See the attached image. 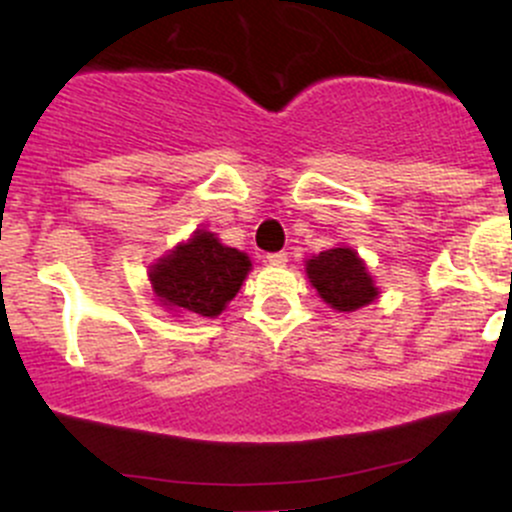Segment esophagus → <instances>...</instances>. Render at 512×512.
<instances>
[{
  "label": "esophagus",
  "instance_id": "obj_1",
  "mask_svg": "<svg viewBox=\"0 0 512 512\" xmlns=\"http://www.w3.org/2000/svg\"><path fill=\"white\" fill-rule=\"evenodd\" d=\"M267 262H270V265L282 267V265H287V262H289V255H287V252H270V255H267Z\"/></svg>",
  "mask_w": 512,
  "mask_h": 512
}]
</instances>
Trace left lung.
<instances>
[{
  "instance_id": "8db88e82",
  "label": "left lung",
  "mask_w": 512,
  "mask_h": 512,
  "mask_svg": "<svg viewBox=\"0 0 512 512\" xmlns=\"http://www.w3.org/2000/svg\"><path fill=\"white\" fill-rule=\"evenodd\" d=\"M304 270L316 294L336 311H358L380 297L363 257L348 245H336L309 257Z\"/></svg>"
}]
</instances>
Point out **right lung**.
<instances>
[{"mask_svg":"<svg viewBox=\"0 0 512 512\" xmlns=\"http://www.w3.org/2000/svg\"><path fill=\"white\" fill-rule=\"evenodd\" d=\"M250 270L245 252L223 245L211 230L198 228L149 267V282L166 311L215 319L235 299Z\"/></svg>","mask_w":512,"mask_h":512,"instance_id":"obj_1","label":"right lung"}]
</instances>
